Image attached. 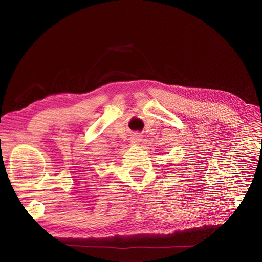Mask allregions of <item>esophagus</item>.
Here are the masks:
<instances>
[{
    "label": "esophagus",
    "instance_id": "1",
    "mask_svg": "<svg viewBox=\"0 0 262 262\" xmlns=\"http://www.w3.org/2000/svg\"><path fill=\"white\" fill-rule=\"evenodd\" d=\"M141 140V135H140V133H134L133 135H132V141H134V142H139Z\"/></svg>",
    "mask_w": 262,
    "mask_h": 262
}]
</instances>
